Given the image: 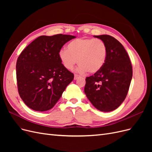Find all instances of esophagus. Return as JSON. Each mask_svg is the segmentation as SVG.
<instances>
[{
	"label": "esophagus",
	"mask_w": 152,
	"mask_h": 152,
	"mask_svg": "<svg viewBox=\"0 0 152 152\" xmlns=\"http://www.w3.org/2000/svg\"><path fill=\"white\" fill-rule=\"evenodd\" d=\"M79 77H80V76L79 75H77V74H75L74 75V79L75 80H77V79H79Z\"/></svg>",
	"instance_id": "obj_1"
}]
</instances>
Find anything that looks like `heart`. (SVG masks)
Returning a JSON list of instances; mask_svg holds the SVG:
<instances>
[{
  "instance_id": "1",
  "label": "heart",
  "mask_w": 152,
  "mask_h": 152,
  "mask_svg": "<svg viewBox=\"0 0 152 152\" xmlns=\"http://www.w3.org/2000/svg\"><path fill=\"white\" fill-rule=\"evenodd\" d=\"M67 49H61L59 58L68 70H72L78 63V71L89 73L98 72L107 57V46L99 39L78 38L68 43Z\"/></svg>"
}]
</instances>
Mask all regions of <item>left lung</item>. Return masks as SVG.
I'll use <instances>...</instances> for the list:
<instances>
[{"label":"left lung","mask_w":152,"mask_h":152,"mask_svg":"<svg viewBox=\"0 0 152 152\" xmlns=\"http://www.w3.org/2000/svg\"><path fill=\"white\" fill-rule=\"evenodd\" d=\"M107 46L104 66L86 77L84 92L94 107L102 112L117 109L126 98L132 77L129 57L122 44L108 35H94Z\"/></svg>","instance_id":"left-lung-1"}]
</instances>
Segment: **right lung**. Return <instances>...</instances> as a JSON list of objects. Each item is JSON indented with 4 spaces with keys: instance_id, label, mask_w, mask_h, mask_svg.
Segmentation results:
<instances>
[{
    "instance_id": "obj_1",
    "label": "right lung",
    "mask_w": 152,
    "mask_h": 152,
    "mask_svg": "<svg viewBox=\"0 0 152 152\" xmlns=\"http://www.w3.org/2000/svg\"><path fill=\"white\" fill-rule=\"evenodd\" d=\"M70 35H42L20 54L16 62L18 93L26 106L35 111L51 109L74 75L63 66L59 52Z\"/></svg>"
}]
</instances>
